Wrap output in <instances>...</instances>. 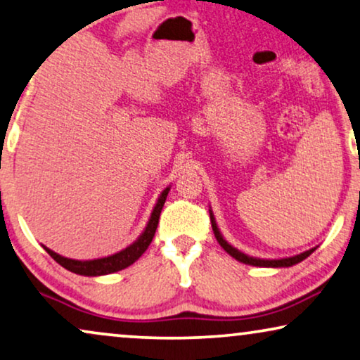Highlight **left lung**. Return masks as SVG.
<instances>
[{
	"mask_svg": "<svg viewBox=\"0 0 360 360\" xmlns=\"http://www.w3.org/2000/svg\"><path fill=\"white\" fill-rule=\"evenodd\" d=\"M209 214H210V224H212V230H214V236L217 238V242L220 243V247L224 248L225 252L229 253L230 257L236 258L237 262L240 263H245V265H252V266H265V268H286V266H293L296 263L303 262L304 258H308L311 253L316 250V247L309 248V250H306L303 253H298V255H293V257H285V258H257V257H250L247 255V253H243L236 248L233 245H230V243L225 240L222 232H220L219 227H217V222H215V217H214V212L212 209L209 207Z\"/></svg>",
	"mask_w": 360,
	"mask_h": 360,
	"instance_id": "left-lung-1",
	"label": "left lung"
}]
</instances>
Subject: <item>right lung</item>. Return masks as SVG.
I'll return each mask as SVG.
<instances>
[{"instance_id": "1", "label": "right lung", "mask_w": 360, "mask_h": 360, "mask_svg": "<svg viewBox=\"0 0 360 360\" xmlns=\"http://www.w3.org/2000/svg\"><path fill=\"white\" fill-rule=\"evenodd\" d=\"M169 189H171V186H167V188L160 194L155 207H153V210H151L150 219H148L146 227L140 233V237H138L133 243H130L127 248L113 253V255L94 258V260H74V258H67V257L59 255V253L51 250V248H47L46 245H42V247H44V250L49 253V255L54 258L59 265H62L65 270H69L72 273H77V275L102 276V275H110V273L123 270V268L133 265V263H135L138 258H140L143 253L146 252V248L150 247L153 237H155L158 222H160L162 205H165V202H166V198H167V193H169Z\"/></svg>"}]
</instances>
